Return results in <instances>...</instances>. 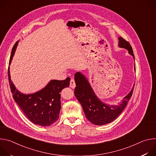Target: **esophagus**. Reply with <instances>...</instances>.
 <instances>
[{"label":"esophagus","mask_w":156,"mask_h":156,"mask_svg":"<svg viewBox=\"0 0 156 156\" xmlns=\"http://www.w3.org/2000/svg\"><path fill=\"white\" fill-rule=\"evenodd\" d=\"M70 86L72 87V88H75V86H76V84H75V80L73 78H72L71 80H70Z\"/></svg>","instance_id":"obj_1"}]
</instances>
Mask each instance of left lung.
Wrapping results in <instances>:
<instances>
[{"label": "left lung", "mask_w": 156, "mask_h": 156, "mask_svg": "<svg viewBox=\"0 0 156 156\" xmlns=\"http://www.w3.org/2000/svg\"><path fill=\"white\" fill-rule=\"evenodd\" d=\"M119 46L127 49L128 53L135 59L130 44L122 37H119ZM75 95L83 107L86 119L96 125H103L114 121L126 106L135 86L134 84L131 91L124 97L122 102L118 105H110L103 103L96 96L90 83L81 73H75Z\"/></svg>", "instance_id": "obj_1"}]
</instances>
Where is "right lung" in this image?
<instances>
[{
	"instance_id": "right-lung-1",
	"label": "right lung",
	"mask_w": 156,
	"mask_h": 156,
	"mask_svg": "<svg viewBox=\"0 0 156 156\" xmlns=\"http://www.w3.org/2000/svg\"><path fill=\"white\" fill-rule=\"evenodd\" d=\"M18 43V41L13 47L9 65ZM8 77L11 92L15 102L31 122L42 126H48L58 119L61 108L60 93L63 88L69 86V77L64 80H51L41 90L30 94L21 93L16 88L11 80L9 66Z\"/></svg>"
}]
</instances>
